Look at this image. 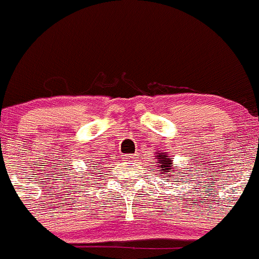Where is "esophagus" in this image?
I'll return each instance as SVG.
<instances>
[{
	"mask_svg": "<svg viewBox=\"0 0 259 259\" xmlns=\"http://www.w3.org/2000/svg\"><path fill=\"white\" fill-rule=\"evenodd\" d=\"M124 159H126V160H135V159H137V155H135V154H127V155H125Z\"/></svg>",
	"mask_w": 259,
	"mask_h": 259,
	"instance_id": "34e87169",
	"label": "esophagus"
}]
</instances>
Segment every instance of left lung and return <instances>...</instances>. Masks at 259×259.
<instances>
[{
  "instance_id": "left-lung-1",
  "label": "left lung",
  "mask_w": 259,
  "mask_h": 259,
  "mask_svg": "<svg viewBox=\"0 0 259 259\" xmlns=\"http://www.w3.org/2000/svg\"><path fill=\"white\" fill-rule=\"evenodd\" d=\"M155 157H157L158 169L160 170V173H162L164 177L165 175H168L170 178H172L173 176H178V175H175L176 172L181 173V175L183 173V172H180V169L176 170L175 168H173V160L167 152H162V150H160V152H157V155H155Z\"/></svg>"
}]
</instances>
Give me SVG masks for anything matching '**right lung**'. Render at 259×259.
Masks as SVG:
<instances>
[{"instance_id":"right-lung-1","label":"right lung","mask_w":259,"mask_h":259,"mask_svg":"<svg viewBox=\"0 0 259 259\" xmlns=\"http://www.w3.org/2000/svg\"><path fill=\"white\" fill-rule=\"evenodd\" d=\"M94 167H95V169H97V165H94Z\"/></svg>"}]
</instances>
